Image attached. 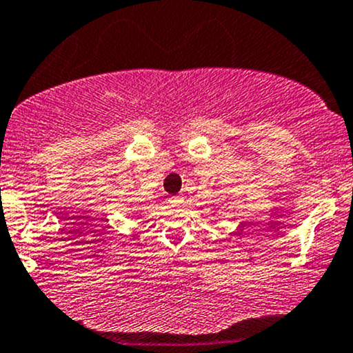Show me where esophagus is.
Instances as JSON below:
<instances>
[{
	"instance_id": "34e87169",
	"label": "esophagus",
	"mask_w": 353,
	"mask_h": 353,
	"mask_svg": "<svg viewBox=\"0 0 353 353\" xmlns=\"http://www.w3.org/2000/svg\"><path fill=\"white\" fill-rule=\"evenodd\" d=\"M170 203H172L173 207H176V205H181V203H183V196L181 195H173V196H170V200H168Z\"/></svg>"
}]
</instances>
